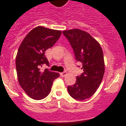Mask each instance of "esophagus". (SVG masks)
Instances as JSON below:
<instances>
[{
    "mask_svg": "<svg viewBox=\"0 0 126 126\" xmlns=\"http://www.w3.org/2000/svg\"><path fill=\"white\" fill-rule=\"evenodd\" d=\"M66 75H67V72L66 71H64V72H63V73H60V75H61V77H65L66 76Z\"/></svg>",
    "mask_w": 126,
    "mask_h": 126,
    "instance_id": "1",
    "label": "esophagus"
}]
</instances>
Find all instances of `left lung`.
I'll return each instance as SVG.
<instances>
[{
	"label": "left lung",
	"mask_w": 126,
	"mask_h": 126,
	"mask_svg": "<svg viewBox=\"0 0 126 126\" xmlns=\"http://www.w3.org/2000/svg\"><path fill=\"white\" fill-rule=\"evenodd\" d=\"M63 33L73 47L76 60L82 63L83 73L67 90L73 99L83 101L92 97L101 83L105 73L103 50L99 42L86 31L75 29L63 31Z\"/></svg>",
	"instance_id": "1"
}]
</instances>
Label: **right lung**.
Instances as JSON below:
<instances>
[{
	"label": "right lung",
	"mask_w": 126,
	"mask_h": 126,
	"mask_svg": "<svg viewBox=\"0 0 126 126\" xmlns=\"http://www.w3.org/2000/svg\"><path fill=\"white\" fill-rule=\"evenodd\" d=\"M61 34V31L36 27L19 46L16 59L19 84L33 99L40 100L47 96L53 80L59 77V73L48 69L41 72L40 68L44 64L49 66L45 51L54 45Z\"/></svg>",
	"instance_id": "1"
}]
</instances>
